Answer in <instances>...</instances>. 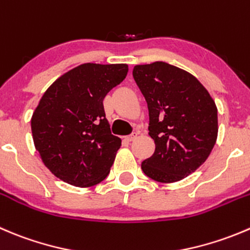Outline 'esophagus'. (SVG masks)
<instances>
[{
    "mask_svg": "<svg viewBox=\"0 0 250 250\" xmlns=\"http://www.w3.org/2000/svg\"><path fill=\"white\" fill-rule=\"evenodd\" d=\"M137 137H138V132H133L132 134H129L128 137H125V139H127L128 142H133V140H134Z\"/></svg>",
    "mask_w": 250,
    "mask_h": 250,
    "instance_id": "obj_1",
    "label": "esophagus"
}]
</instances>
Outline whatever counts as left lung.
Returning a JSON list of instances; mask_svg holds the SVG:
<instances>
[{"label":"left lung","instance_id":"1","mask_svg":"<svg viewBox=\"0 0 250 250\" xmlns=\"http://www.w3.org/2000/svg\"><path fill=\"white\" fill-rule=\"evenodd\" d=\"M133 78L146 100L155 142L143 172L161 183L181 181L204 164L216 143L215 101L194 76L166 62L138 64Z\"/></svg>","mask_w":250,"mask_h":250}]
</instances>
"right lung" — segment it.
Wrapping results in <instances>:
<instances>
[{
  "instance_id": "add662e5",
  "label": "right lung",
  "mask_w": 250,
  "mask_h": 250,
  "mask_svg": "<svg viewBox=\"0 0 250 250\" xmlns=\"http://www.w3.org/2000/svg\"><path fill=\"white\" fill-rule=\"evenodd\" d=\"M127 73L123 63H84L45 91L31 117V133L41 160L57 178L91 187L108 176L121 139L111 133L103 101Z\"/></svg>"
}]
</instances>
